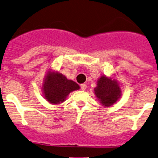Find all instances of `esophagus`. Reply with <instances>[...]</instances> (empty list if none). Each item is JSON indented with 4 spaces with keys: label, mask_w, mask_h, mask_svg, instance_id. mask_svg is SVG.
I'll return each instance as SVG.
<instances>
[{
    "label": "esophagus",
    "mask_w": 158,
    "mask_h": 158,
    "mask_svg": "<svg viewBox=\"0 0 158 158\" xmlns=\"http://www.w3.org/2000/svg\"><path fill=\"white\" fill-rule=\"evenodd\" d=\"M86 87H87V85L85 84H82L81 85V88L82 90H86Z\"/></svg>",
    "instance_id": "34e87169"
}]
</instances>
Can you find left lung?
Segmentation results:
<instances>
[{"instance_id": "8db88e82", "label": "left lung", "mask_w": 158, "mask_h": 158, "mask_svg": "<svg viewBox=\"0 0 158 158\" xmlns=\"http://www.w3.org/2000/svg\"><path fill=\"white\" fill-rule=\"evenodd\" d=\"M94 93L98 98L101 105L107 107L112 106L121 97V89L116 79L106 75L101 76L97 82V87Z\"/></svg>"}]
</instances>
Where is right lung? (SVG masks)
<instances>
[{"mask_svg":"<svg viewBox=\"0 0 158 158\" xmlns=\"http://www.w3.org/2000/svg\"><path fill=\"white\" fill-rule=\"evenodd\" d=\"M41 89L44 97L50 104H59L66 101L71 92L79 90L80 86L61 73L50 68L44 76Z\"/></svg>","mask_w":158,"mask_h":158,"instance_id":"1","label":"right lung"}]
</instances>
